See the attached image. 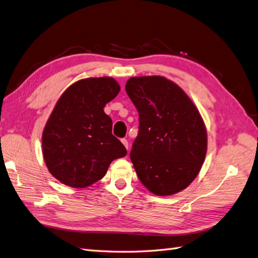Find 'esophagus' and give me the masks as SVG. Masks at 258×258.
Returning a JSON list of instances; mask_svg holds the SVG:
<instances>
[{
    "instance_id": "1",
    "label": "esophagus",
    "mask_w": 258,
    "mask_h": 258,
    "mask_svg": "<svg viewBox=\"0 0 258 258\" xmlns=\"http://www.w3.org/2000/svg\"><path fill=\"white\" fill-rule=\"evenodd\" d=\"M121 143L123 144V146L127 148V150H129V143H128V141H127V139H121Z\"/></svg>"
}]
</instances>
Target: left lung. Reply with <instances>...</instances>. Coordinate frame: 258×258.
Segmentation results:
<instances>
[{
  "label": "left lung",
  "instance_id": "8db88e82",
  "mask_svg": "<svg viewBox=\"0 0 258 258\" xmlns=\"http://www.w3.org/2000/svg\"><path fill=\"white\" fill-rule=\"evenodd\" d=\"M126 92L139 112L130 158L140 181L157 196L185 189L207 154V130L198 108L163 76L131 77Z\"/></svg>",
  "mask_w": 258,
  "mask_h": 258
}]
</instances>
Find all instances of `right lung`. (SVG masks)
Returning a JSON list of instances; mask_svg holds the SVG:
<instances>
[{
	"mask_svg": "<svg viewBox=\"0 0 258 258\" xmlns=\"http://www.w3.org/2000/svg\"><path fill=\"white\" fill-rule=\"evenodd\" d=\"M119 90L112 77H90L72 84L58 100L44 128L42 147L48 171L62 184L90 186L105 175L114 159L127 155L103 110Z\"/></svg>",
	"mask_w": 258,
	"mask_h": 258,
	"instance_id": "add662e5",
	"label": "right lung"
}]
</instances>
